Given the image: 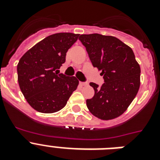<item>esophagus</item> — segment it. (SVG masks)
Listing matches in <instances>:
<instances>
[{
    "label": "esophagus",
    "instance_id": "1",
    "mask_svg": "<svg viewBox=\"0 0 160 160\" xmlns=\"http://www.w3.org/2000/svg\"><path fill=\"white\" fill-rule=\"evenodd\" d=\"M80 85H81V86H87L88 83H87V82H80Z\"/></svg>",
    "mask_w": 160,
    "mask_h": 160
}]
</instances>
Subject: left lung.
<instances>
[{"label":"left lung","instance_id":"left-lung-1","mask_svg":"<svg viewBox=\"0 0 160 160\" xmlns=\"http://www.w3.org/2000/svg\"><path fill=\"white\" fill-rule=\"evenodd\" d=\"M79 41L86 47L94 67L102 70L101 87L90 82L94 95L87 100L89 111L103 120L117 118L127 110L138 93L140 67L132 49L112 36L82 34Z\"/></svg>","mask_w":160,"mask_h":160}]
</instances>
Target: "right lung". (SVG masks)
Returning <instances> with one entry per match:
<instances>
[{
	"label": "right lung",
	"mask_w": 160,
	"mask_h": 160,
	"mask_svg": "<svg viewBox=\"0 0 160 160\" xmlns=\"http://www.w3.org/2000/svg\"><path fill=\"white\" fill-rule=\"evenodd\" d=\"M79 34L59 32L29 49L18 64V83L28 103L41 113H54L66 106L78 80L58 73L66 52Z\"/></svg>",
	"instance_id": "add662e5"
}]
</instances>
